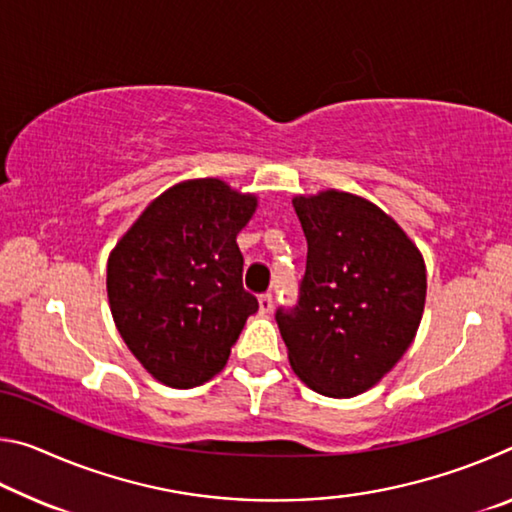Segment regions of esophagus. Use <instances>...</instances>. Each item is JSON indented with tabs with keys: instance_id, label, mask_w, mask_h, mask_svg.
Listing matches in <instances>:
<instances>
[{
	"instance_id": "34e87169",
	"label": "esophagus",
	"mask_w": 512,
	"mask_h": 512,
	"mask_svg": "<svg viewBox=\"0 0 512 512\" xmlns=\"http://www.w3.org/2000/svg\"><path fill=\"white\" fill-rule=\"evenodd\" d=\"M259 311H262V314H271V311H273V293H262V296H259Z\"/></svg>"
}]
</instances>
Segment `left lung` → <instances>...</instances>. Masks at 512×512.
Masks as SVG:
<instances>
[{"label": "left lung", "mask_w": 512, "mask_h": 512, "mask_svg": "<svg viewBox=\"0 0 512 512\" xmlns=\"http://www.w3.org/2000/svg\"><path fill=\"white\" fill-rule=\"evenodd\" d=\"M307 239L298 302L275 320L291 368L316 393L354 397L391 370L418 332L427 271L391 216L345 192L293 198Z\"/></svg>", "instance_id": "8db88e82"}]
</instances>
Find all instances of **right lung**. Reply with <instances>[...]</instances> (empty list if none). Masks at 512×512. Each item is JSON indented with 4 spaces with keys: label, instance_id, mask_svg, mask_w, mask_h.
I'll list each match as a JSON object with an SVG mask.
<instances>
[{
    "label": "right lung",
    "instance_id": "right-lung-1",
    "mask_svg": "<svg viewBox=\"0 0 512 512\" xmlns=\"http://www.w3.org/2000/svg\"><path fill=\"white\" fill-rule=\"evenodd\" d=\"M257 207L216 178L173 185L146 207L108 259L121 339L151 375L194 388L221 372L259 302L244 289L237 235Z\"/></svg>",
    "mask_w": 512,
    "mask_h": 512
}]
</instances>
